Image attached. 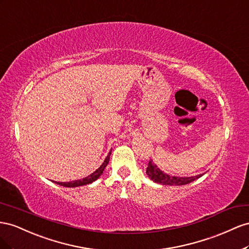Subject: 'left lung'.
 <instances>
[{
	"instance_id": "8db88e82",
	"label": "left lung",
	"mask_w": 249,
	"mask_h": 249,
	"mask_svg": "<svg viewBox=\"0 0 249 249\" xmlns=\"http://www.w3.org/2000/svg\"><path fill=\"white\" fill-rule=\"evenodd\" d=\"M146 173L149 178L153 180L154 182H158L164 186H183V184H188L195 179H198L203 174H199L196 176H190V177H179V176H172L169 175L165 172H162L161 170L156 166L153 160H149V164L146 170Z\"/></svg>"
}]
</instances>
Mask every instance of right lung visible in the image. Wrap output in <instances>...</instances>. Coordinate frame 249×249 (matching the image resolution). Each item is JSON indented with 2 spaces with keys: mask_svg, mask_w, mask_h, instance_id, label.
Listing matches in <instances>:
<instances>
[{
  "mask_svg": "<svg viewBox=\"0 0 249 249\" xmlns=\"http://www.w3.org/2000/svg\"><path fill=\"white\" fill-rule=\"evenodd\" d=\"M110 154H111V150L109 151V153L106 156L103 164L99 167L95 172L91 173L90 175L84 177L82 179H78V180H73V181H69V182H60V181H55V183L59 184V186L62 187H67V188H76V187H80V186H85V184H89L91 182H94L95 180H97L99 177H100L104 171V169L107 166L108 161H109V158H110Z\"/></svg>",
  "mask_w": 249,
  "mask_h": 249,
  "instance_id": "obj_1",
  "label": "right lung"
}]
</instances>
